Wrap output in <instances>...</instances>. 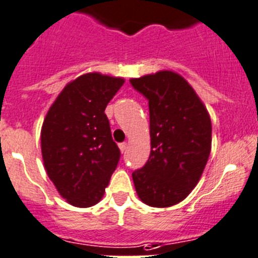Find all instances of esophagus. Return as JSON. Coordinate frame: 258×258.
I'll return each instance as SVG.
<instances>
[{"mask_svg": "<svg viewBox=\"0 0 258 258\" xmlns=\"http://www.w3.org/2000/svg\"><path fill=\"white\" fill-rule=\"evenodd\" d=\"M119 149H121V151L122 153H124V151L127 150V143H122V144H119Z\"/></svg>", "mask_w": 258, "mask_h": 258, "instance_id": "esophagus-1", "label": "esophagus"}]
</instances>
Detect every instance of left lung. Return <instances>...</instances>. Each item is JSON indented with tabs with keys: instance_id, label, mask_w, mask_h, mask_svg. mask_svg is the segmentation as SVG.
<instances>
[{
	"instance_id": "obj_1",
	"label": "left lung",
	"mask_w": 258,
	"mask_h": 258,
	"mask_svg": "<svg viewBox=\"0 0 258 258\" xmlns=\"http://www.w3.org/2000/svg\"><path fill=\"white\" fill-rule=\"evenodd\" d=\"M149 100L151 151L132 173L139 199L153 208L183 201L199 183L211 151V119L196 91L179 74L163 70L131 79Z\"/></svg>"
}]
</instances>
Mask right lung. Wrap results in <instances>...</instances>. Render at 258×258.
Wrapping results in <instances>:
<instances>
[{
  "instance_id": "obj_1",
  "label": "right lung",
  "mask_w": 258,
  "mask_h": 258,
  "mask_svg": "<svg viewBox=\"0 0 258 258\" xmlns=\"http://www.w3.org/2000/svg\"><path fill=\"white\" fill-rule=\"evenodd\" d=\"M123 83L100 72L81 75L64 86L43 121L45 172L72 206L98 204L119 162L104 110Z\"/></svg>"
}]
</instances>
